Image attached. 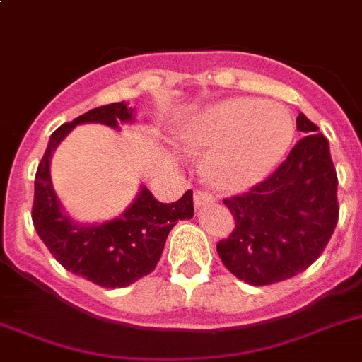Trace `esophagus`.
Listing matches in <instances>:
<instances>
[{"label": "esophagus", "mask_w": 362, "mask_h": 362, "mask_svg": "<svg viewBox=\"0 0 362 362\" xmlns=\"http://www.w3.org/2000/svg\"><path fill=\"white\" fill-rule=\"evenodd\" d=\"M193 202H194V207H197V209H202V207H205V205L213 204L214 198H213V194L205 193V191H194Z\"/></svg>", "instance_id": "obj_1"}]
</instances>
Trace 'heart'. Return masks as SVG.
Instances as JSON below:
<instances>
[{
	"label": "heart",
	"instance_id": "heart-1",
	"mask_svg": "<svg viewBox=\"0 0 362 362\" xmlns=\"http://www.w3.org/2000/svg\"><path fill=\"white\" fill-rule=\"evenodd\" d=\"M291 112L262 99L223 100L205 110L194 141L211 149L207 171L223 187L242 189L265 180L294 141Z\"/></svg>",
	"mask_w": 362,
	"mask_h": 362
}]
</instances>
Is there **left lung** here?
Listing matches in <instances>:
<instances>
[{
  "label": "left lung",
  "instance_id": "8db88e82",
  "mask_svg": "<svg viewBox=\"0 0 362 362\" xmlns=\"http://www.w3.org/2000/svg\"><path fill=\"white\" fill-rule=\"evenodd\" d=\"M296 124L305 136L274 173L247 193L223 200L236 227L218 242V256L249 285H272L307 270L337 226L330 146L303 113Z\"/></svg>",
  "mask_w": 362,
  "mask_h": 362
}]
</instances>
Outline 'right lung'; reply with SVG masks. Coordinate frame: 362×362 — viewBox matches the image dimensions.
Listing matches in <instances>:
<instances>
[{"instance_id": "add662e5", "label": "right lung", "mask_w": 362, "mask_h": 362, "mask_svg": "<svg viewBox=\"0 0 362 362\" xmlns=\"http://www.w3.org/2000/svg\"><path fill=\"white\" fill-rule=\"evenodd\" d=\"M86 122L119 129V124L133 122V108L126 103L99 106L52 133L35 173L32 221L52 256L68 272L106 288H122L148 276L160 259L169 230L178 220L193 218V191H185L173 204H162L148 187H141L133 204L113 220L97 226L74 221L52 185L50 158L64 136Z\"/></svg>"}]
</instances>
